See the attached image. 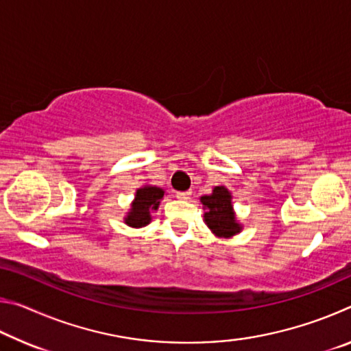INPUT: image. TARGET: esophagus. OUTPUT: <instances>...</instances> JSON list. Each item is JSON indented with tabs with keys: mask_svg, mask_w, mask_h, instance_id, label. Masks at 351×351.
<instances>
[{
	"mask_svg": "<svg viewBox=\"0 0 351 351\" xmlns=\"http://www.w3.org/2000/svg\"><path fill=\"white\" fill-rule=\"evenodd\" d=\"M190 195H192L190 192H178L176 193V198L178 199H189Z\"/></svg>",
	"mask_w": 351,
	"mask_h": 351,
	"instance_id": "obj_1",
	"label": "esophagus"
}]
</instances>
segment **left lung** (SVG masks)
<instances>
[{"label":"left lung","mask_w":351,"mask_h":351,"mask_svg":"<svg viewBox=\"0 0 351 351\" xmlns=\"http://www.w3.org/2000/svg\"><path fill=\"white\" fill-rule=\"evenodd\" d=\"M201 203L204 207V221L207 228L219 239H230L241 230V224L237 221L232 195L224 186L213 187L210 195L201 197Z\"/></svg>","instance_id":"8db88e82"}]
</instances>
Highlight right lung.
<instances>
[{
  "label": "right lung",
  "mask_w": 351,
  "mask_h": 351,
  "mask_svg": "<svg viewBox=\"0 0 351 351\" xmlns=\"http://www.w3.org/2000/svg\"><path fill=\"white\" fill-rule=\"evenodd\" d=\"M164 197V190L156 186H144L136 190L132 209L127 213L125 223L132 228H142L152 221V212L158 210Z\"/></svg>",
  "instance_id": "obj_1"
}]
</instances>
